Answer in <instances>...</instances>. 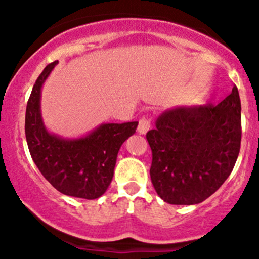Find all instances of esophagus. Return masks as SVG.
I'll use <instances>...</instances> for the list:
<instances>
[{"instance_id": "1", "label": "esophagus", "mask_w": 259, "mask_h": 259, "mask_svg": "<svg viewBox=\"0 0 259 259\" xmlns=\"http://www.w3.org/2000/svg\"><path fill=\"white\" fill-rule=\"evenodd\" d=\"M151 127V121L147 118V117H142V118L140 119V122H138V133L140 135H145V133H147V131L150 130Z\"/></svg>"}]
</instances>
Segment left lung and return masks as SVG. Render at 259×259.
Returning a JSON list of instances; mask_svg holds the SVG:
<instances>
[{
  "mask_svg": "<svg viewBox=\"0 0 259 259\" xmlns=\"http://www.w3.org/2000/svg\"><path fill=\"white\" fill-rule=\"evenodd\" d=\"M237 87L218 106H179L156 119L146 138L157 195L174 205H194L213 195L232 172L240 150Z\"/></svg>",
  "mask_w": 259,
  "mask_h": 259,
  "instance_id": "1",
  "label": "left lung"
}]
</instances>
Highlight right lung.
I'll return each instance as SVG.
<instances>
[{
	"label": "right lung",
	"mask_w": 259,
	"mask_h": 259,
	"mask_svg": "<svg viewBox=\"0 0 259 259\" xmlns=\"http://www.w3.org/2000/svg\"><path fill=\"white\" fill-rule=\"evenodd\" d=\"M56 64L54 61L44 69L27 102V146L35 165L56 190L93 200L108 189L119 148L136 132L138 122L103 123L79 138H63L49 132L42 122L40 99L44 83Z\"/></svg>",
	"instance_id": "obj_1"
}]
</instances>
